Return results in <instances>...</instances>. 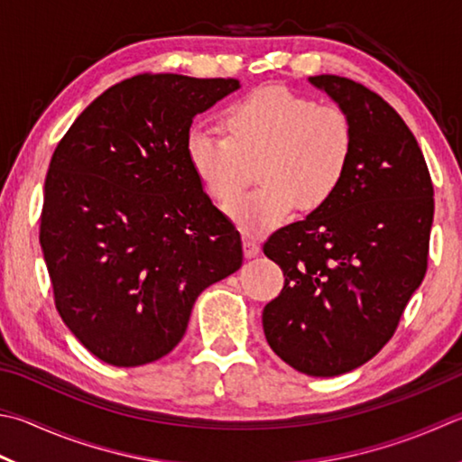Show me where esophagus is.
Here are the masks:
<instances>
[{
    "instance_id": "34e87169",
    "label": "esophagus",
    "mask_w": 462,
    "mask_h": 462,
    "mask_svg": "<svg viewBox=\"0 0 462 462\" xmlns=\"http://www.w3.org/2000/svg\"><path fill=\"white\" fill-rule=\"evenodd\" d=\"M243 251H245V257H255L259 254V243L254 237L245 235V237H243Z\"/></svg>"
}]
</instances>
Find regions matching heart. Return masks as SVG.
<instances>
[{"label": "heart", "mask_w": 462, "mask_h": 462, "mask_svg": "<svg viewBox=\"0 0 462 462\" xmlns=\"http://www.w3.org/2000/svg\"><path fill=\"white\" fill-rule=\"evenodd\" d=\"M219 125L225 136L190 128L187 161L221 207L249 185L257 167L261 185L229 207L233 221L245 231L273 229L295 207H324L350 169L354 126L336 104L269 86L227 104Z\"/></svg>", "instance_id": "1"}]
</instances>
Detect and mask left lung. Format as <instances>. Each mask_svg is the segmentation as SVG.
Listing matches in <instances>:
<instances>
[{
    "label": "left lung",
    "instance_id": "1",
    "mask_svg": "<svg viewBox=\"0 0 462 462\" xmlns=\"http://www.w3.org/2000/svg\"><path fill=\"white\" fill-rule=\"evenodd\" d=\"M310 82L350 116L354 152L337 193L265 241L285 283L263 310V332L285 364L328 378L394 336L429 265L434 189L419 143L384 98L334 74Z\"/></svg>",
    "mask_w": 462,
    "mask_h": 462
}]
</instances>
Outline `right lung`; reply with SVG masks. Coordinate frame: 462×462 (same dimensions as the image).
<instances>
[{"mask_svg":"<svg viewBox=\"0 0 462 462\" xmlns=\"http://www.w3.org/2000/svg\"><path fill=\"white\" fill-rule=\"evenodd\" d=\"M235 78L138 74L102 92L51 154L40 245L60 318L118 368L175 347L199 293L243 263L241 235L187 161L199 112Z\"/></svg>","mask_w":462,"mask_h":462,"instance_id":"add662e5","label":"right lung"}]
</instances>
